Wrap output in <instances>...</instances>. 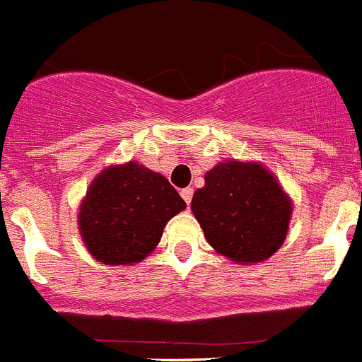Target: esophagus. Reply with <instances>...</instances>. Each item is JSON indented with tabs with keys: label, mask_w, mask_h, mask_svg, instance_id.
Instances as JSON below:
<instances>
[{
	"label": "esophagus",
	"mask_w": 362,
	"mask_h": 362,
	"mask_svg": "<svg viewBox=\"0 0 362 362\" xmlns=\"http://www.w3.org/2000/svg\"><path fill=\"white\" fill-rule=\"evenodd\" d=\"M180 194H182V198H184V202L185 204H191V198H193V189L191 187H185V189H182L180 191Z\"/></svg>",
	"instance_id": "1"
}]
</instances>
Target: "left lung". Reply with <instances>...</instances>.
Listing matches in <instances>:
<instances>
[{
    "label": "left lung",
    "instance_id": "obj_1",
    "mask_svg": "<svg viewBox=\"0 0 362 362\" xmlns=\"http://www.w3.org/2000/svg\"><path fill=\"white\" fill-rule=\"evenodd\" d=\"M191 211L218 254L254 265L269 259L285 242L292 200L265 165L233 158L205 173Z\"/></svg>",
    "mask_w": 362,
    "mask_h": 362
}]
</instances>
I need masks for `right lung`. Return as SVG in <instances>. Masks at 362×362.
Masks as SVG:
<instances>
[{
    "mask_svg": "<svg viewBox=\"0 0 362 362\" xmlns=\"http://www.w3.org/2000/svg\"><path fill=\"white\" fill-rule=\"evenodd\" d=\"M185 209L168 178L135 160L108 165L92 180L77 214L81 238L104 265H133L155 250L164 227Z\"/></svg>",
    "mask_w": 362,
    "mask_h": 362,
    "instance_id": "obj_1",
    "label": "right lung"
}]
</instances>
